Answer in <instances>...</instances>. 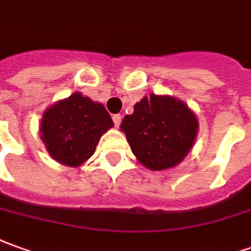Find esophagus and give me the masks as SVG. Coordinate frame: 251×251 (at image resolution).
<instances>
[{
    "instance_id": "34e87169",
    "label": "esophagus",
    "mask_w": 251,
    "mask_h": 251,
    "mask_svg": "<svg viewBox=\"0 0 251 251\" xmlns=\"http://www.w3.org/2000/svg\"><path fill=\"white\" fill-rule=\"evenodd\" d=\"M113 123H115V126L116 127H119L120 126V123H122V116L120 115H113Z\"/></svg>"
}]
</instances>
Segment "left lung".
Masks as SVG:
<instances>
[{
    "label": "left lung",
    "instance_id": "8db88e82",
    "mask_svg": "<svg viewBox=\"0 0 251 251\" xmlns=\"http://www.w3.org/2000/svg\"><path fill=\"white\" fill-rule=\"evenodd\" d=\"M138 161L151 171L174 168L188 154L198 132V120L186 103L171 96L143 97L134 113L123 119Z\"/></svg>",
    "mask_w": 251,
    "mask_h": 251
}]
</instances>
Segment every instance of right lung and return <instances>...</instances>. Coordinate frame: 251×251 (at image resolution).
I'll return each instance as SVG.
<instances>
[{"label": "right lung", "instance_id": "add662e5", "mask_svg": "<svg viewBox=\"0 0 251 251\" xmlns=\"http://www.w3.org/2000/svg\"><path fill=\"white\" fill-rule=\"evenodd\" d=\"M113 127L102 103L74 93L45 110L41 139L53 160L79 167L94 154L102 134Z\"/></svg>", "mask_w": 251, "mask_h": 251}]
</instances>
